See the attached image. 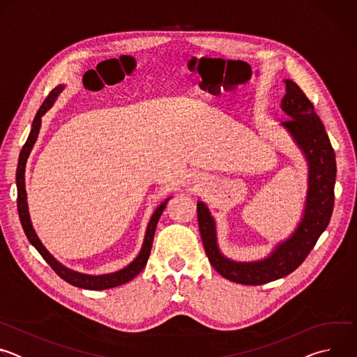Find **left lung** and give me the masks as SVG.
Segmentation results:
<instances>
[{"label": "left lung", "instance_id": "obj_1", "mask_svg": "<svg viewBox=\"0 0 357 357\" xmlns=\"http://www.w3.org/2000/svg\"><path fill=\"white\" fill-rule=\"evenodd\" d=\"M285 94L281 110L289 119L281 123L308 167V189L299 222L292 233L273 245L259 260L238 261L222 252L218 240V225L205 202L197 200V222L203 245L213 268L225 278L245 284L261 285L291 274L307 259L319 236L329 225L333 202L336 160L325 127L308 97L299 86L285 79Z\"/></svg>", "mask_w": 357, "mask_h": 357}]
</instances>
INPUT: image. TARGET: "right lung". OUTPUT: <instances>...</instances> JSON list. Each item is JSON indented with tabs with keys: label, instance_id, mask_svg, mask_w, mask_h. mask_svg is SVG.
I'll return each mask as SVG.
<instances>
[{
	"label": "right lung",
	"instance_id": "obj_1",
	"mask_svg": "<svg viewBox=\"0 0 357 357\" xmlns=\"http://www.w3.org/2000/svg\"><path fill=\"white\" fill-rule=\"evenodd\" d=\"M65 86L61 84L58 87H55L50 94L46 97V100L43 101V105L40 106V109L38 110L33 121H32V128L29 132V137L25 142V145L22 146V151L20 154V160H18V168H17V189H18V215H20V220L22 225V229L26 234V238L29 240V243L39 251L40 256L43 257V260L54 268V271L66 282H69L73 287H79L83 289H107V288H114L119 285H123L128 281H131L135 275H138L142 268L145 267L149 252H151V247H152V240H154V234H155V229L158 225V220L164 212V209L167 208L168 200L172 197H167L162 203L157 206V209L154 211V213L151 215V219L148 222L146 230H145V236H144V241L141 245V250L138 252V256L124 268L114 271V273H109V274H100V275H91V274H84V273H79L75 270L68 268L66 266H63L62 263H59L52 254H50L46 247L42 244L40 238L38 237L32 220H31V215H29V208H28V197H26V189H25V168H26V161L31 155V151L38 139L39 131H40V124H42V117L45 116V113L54 106V103L56 101V98L59 97V94L63 91Z\"/></svg>",
	"mask_w": 357,
	"mask_h": 357
}]
</instances>
